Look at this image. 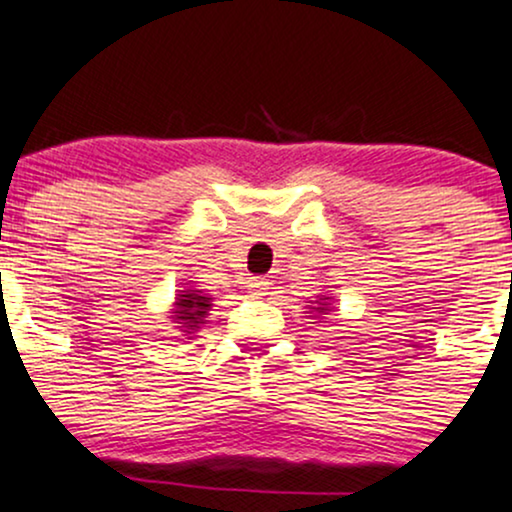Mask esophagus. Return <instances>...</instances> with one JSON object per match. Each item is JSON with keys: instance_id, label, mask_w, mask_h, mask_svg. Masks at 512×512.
<instances>
[{"instance_id": "34e87169", "label": "esophagus", "mask_w": 512, "mask_h": 512, "mask_svg": "<svg viewBox=\"0 0 512 512\" xmlns=\"http://www.w3.org/2000/svg\"><path fill=\"white\" fill-rule=\"evenodd\" d=\"M248 289L252 296H264L269 289V281L262 279V276H252V279H248Z\"/></svg>"}]
</instances>
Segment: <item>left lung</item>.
I'll list each match as a JSON object with an SVG mask.
<instances>
[{
    "label": "left lung",
    "mask_w": 512,
    "mask_h": 512,
    "mask_svg": "<svg viewBox=\"0 0 512 512\" xmlns=\"http://www.w3.org/2000/svg\"><path fill=\"white\" fill-rule=\"evenodd\" d=\"M322 305H327V303H322ZM317 310H320V313H322V310H325V308H317Z\"/></svg>",
    "instance_id": "obj_1"
}]
</instances>
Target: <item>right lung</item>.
Here are the masks:
<instances>
[{
  "instance_id": "right-lung-1",
  "label": "right lung",
  "mask_w": 512,
  "mask_h": 512,
  "mask_svg": "<svg viewBox=\"0 0 512 512\" xmlns=\"http://www.w3.org/2000/svg\"><path fill=\"white\" fill-rule=\"evenodd\" d=\"M175 317L182 320L180 325H185L187 330H195L204 322V315L209 310V298L202 296L197 291H182L178 293V303H175Z\"/></svg>"
}]
</instances>
